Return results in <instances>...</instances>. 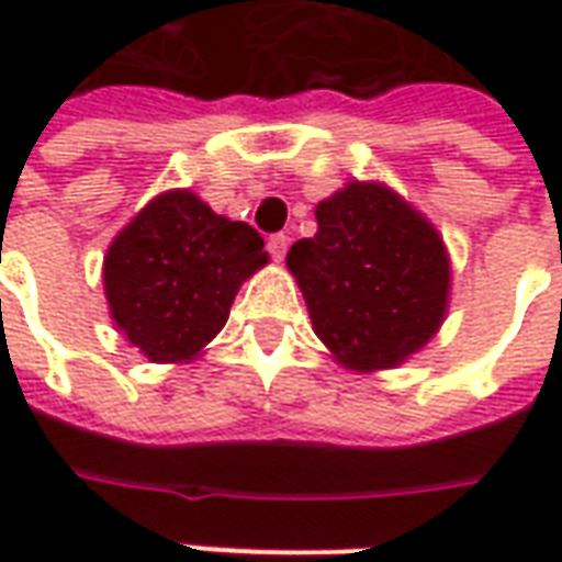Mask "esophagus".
<instances>
[{"mask_svg": "<svg viewBox=\"0 0 562 562\" xmlns=\"http://www.w3.org/2000/svg\"><path fill=\"white\" fill-rule=\"evenodd\" d=\"M268 252L277 258V261H282L285 252H289V237H285V234H273L268 240Z\"/></svg>", "mask_w": 562, "mask_h": 562, "instance_id": "34e87169", "label": "esophagus"}]
</instances>
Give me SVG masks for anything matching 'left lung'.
<instances>
[{"mask_svg": "<svg viewBox=\"0 0 562 562\" xmlns=\"http://www.w3.org/2000/svg\"><path fill=\"white\" fill-rule=\"evenodd\" d=\"M316 237L289 249L316 337L349 370L403 364L448 310L442 237L385 183H346L316 207Z\"/></svg>", "mask_w": 562, "mask_h": 562, "instance_id": "8db88e82", "label": "left lung"}]
</instances>
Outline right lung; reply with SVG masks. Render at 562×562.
Wrapping results in <instances>:
<instances>
[{"mask_svg":"<svg viewBox=\"0 0 562 562\" xmlns=\"http://www.w3.org/2000/svg\"><path fill=\"white\" fill-rule=\"evenodd\" d=\"M268 265L261 234L189 189L161 192L116 234L104 294L116 330L156 364L192 361L228 322L234 294Z\"/></svg>","mask_w":562,"mask_h":562,"instance_id":"1","label":"right lung"}]
</instances>
